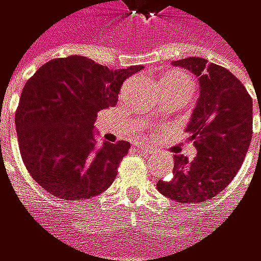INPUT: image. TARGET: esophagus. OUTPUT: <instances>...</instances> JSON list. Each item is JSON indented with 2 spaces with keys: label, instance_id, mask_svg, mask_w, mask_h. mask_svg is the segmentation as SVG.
Masks as SVG:
<instances>
[{
  "label": "esophagus",
  "instance_id": "1",
  "mask_svg": "<svg viewBox=\"0 0 261 261\" xmlns=\"http://www.w3.org/2000/svg\"><path fill=\"white\" fill-rule=\"evenodd\" d=\"M135 148L138 149V151H143V152H146V154H151V148L149 146H146V145H143V143H135Z\"/></svg>",
  "mask_w": 261,
  "mask_h": 261
}]
</instances>
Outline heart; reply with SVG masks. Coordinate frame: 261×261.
Listing matches in <instances>:
<instances>
[{
    "mask_svg": "<svg viewBox=\"0 0 261 261\" xmlns=\"http://www.w3.org/2000/svg\"><path fill=\"white\" fill-rule=\"evenodd\" d=\"M163 79H182V81H190L185 74H182V73H169V74H166Z\"/></svg>",
    "mask_w": 261,
    "mask_h": 261,
    "instance_id": "1",
    "label": "heart"
}]
</instances>
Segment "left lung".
Returning <instances> with one entry per match:
<instances>
[{
	"mask_svg": "<svg viewBox=\"0 0 261 261\" xmlns=\"http://www.w3.org/2000/svg\"><path fill=\"white\" fill-rule=\"evenodd\" d=\"M173 65L199 79V101L187 126L198 155L191 162L174 155L173 177L159 180L157 190L176 202L199 204L223 191L241 168L252 140V98L237 76L205 59L187 57Z\"/></svg>",
	"mask_w": 261,
	"mask_h": 261,
	"instance_id": "1",
	"label": "left lung"
}]
</instances>
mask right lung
<instances>
[{"instance_id": "1", "label": "right lung", "mask_w": 261, "mask_h": 261, "mask_svg": "<svg viewBox=\"0 0 261 261\" xmlns=\"http://www.w3.org/2000/svg\"><path fill=\"white\" fill-rule=\"evenodd\" d=\"M143 67L109 70L84 56L53 59L24 84L15 112L18 146L32 179L53 196L87 201L106 191L130 143L96 145L99 110L118 102L123 82Z\"/></svg>"}]
</instances>
